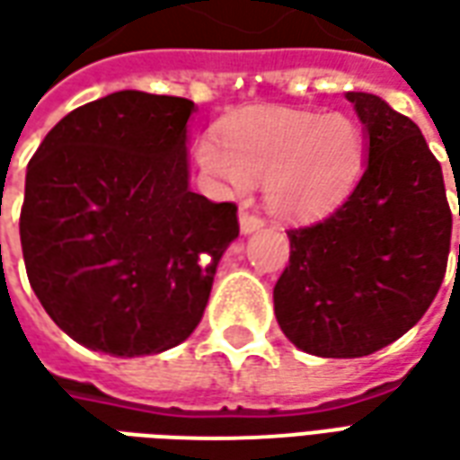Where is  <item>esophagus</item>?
Here are the masks:
<instances>
[{"mask_svg":"<svg viewBox=\"0 0 460 460\" xmlns=\"http://www.w3.org/2000/svg\"><path fill=\"white\" fill-rule=\"evenodd\" d=\"M239 226H241V234H253V231L263 229V219L256 217V214H251V211H241Z\"/></svg>","mask_w":460,"mask_h":460,"instance_id":"34e87169","label":"esophagus"}]
</instances>
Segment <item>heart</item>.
Segmentation results:
<instances>
[{
	"label": "heart",
	"mask_w": 460,
	"mask_h": 460,
	"mask_svg": "<svg viewBox=\"0 0 460 460\" xmlns=\"http://www.w3.org/2000/svg\"><path fill=\"white\" fill-rule=\"evenodd\" d=\"M201 170L243 191L263 180L269 209L310 219L345 199L365 164V137L352 118L298 108H249L231 115L221 142L197 147Z\"/></svg>",
	"instance_id": "obj_1"
}]
</instances>
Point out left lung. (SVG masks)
Instances as JSON below:
<instances>
[{
    "label": "left lung",
    "mask_w": 460,
    "mask_h": 460,
    "mask_svg": "<svg viewBox=\"0 0 460 460\" xmlns=\"http://www.w3.org/2000/svg\"><path fill=\"white\" fill-rule=\"evenodd\" d=\"M345 95L365 128V172L328 219L288 231L273 288L283 335L318 357L372 355L414 328L451 249L444 172L419 125L379 95Z\"/></svg>",
    "instance_id": "obj_1"
}]
</instances>
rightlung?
I'll return each mask as SVG.
<instances>
[{
	"label": "right lung",
	"instance_id": "add662e5",
	"mask_svg": "<svg viewBox=\"0 0 460 460\" xmlns=\"http://www.w3.org/2000/svg\"><path fill=\"white\" fill-rule=\"evenodd\" d=\"M191 113L187 98L118 91L56 122L26 167V276L78 345L157 355L199 325L239 219L190 190Z\"/></svg>",
	"mask_w": 460,
	"mask_h": 460
}]
</instances>
